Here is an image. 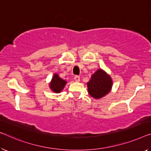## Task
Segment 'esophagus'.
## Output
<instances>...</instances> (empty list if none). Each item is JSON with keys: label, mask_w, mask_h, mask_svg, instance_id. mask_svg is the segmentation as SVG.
Segmentation results:
<instances>
[{"label": "esophagus", "mask_w": 151, "mask_h": 151, "mask_svg": "<svg viewBox=\"0 0 151 151\" xmlns=\"http://www.w3.org/2000/svg\"><path fill=\"white\" fill-rule=\"evenodd\" d=\"M74 79L76 82H79L80 81V76H75V78H74Z\"/></svg>", "instance_id": "obj_1"}]
</instances>
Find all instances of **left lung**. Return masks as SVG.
Returning <instances> with one entry per match:
<instances>
[{
  "mask_svg": "<svg viewBox=\"0 0 151 151\" xmlns=\"http://www.w3.org/2000/svg\"><path fill=\"white\" fill-rule=\"evenodd\" d=\"M112 83L111 76L104 70L98 69L87 83L88 93L95 99L102 98L111 91Z\"/></svg>",
  "mask_w": 151,
  "mask_h": 151,
  "instance_id": "8db88e82",
  "label": "left lung"
}]
</instances>
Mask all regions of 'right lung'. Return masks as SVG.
Instances as JSON below:
<instances>
[{
  "instance_id": "1",
  "label": "right lung",
  "mask_w": 151,
  "mask_h": 151,
  "mask_svg": "<svg viewBox=\"0 0 151 151\" xmlns=\"http://www.w3.org/2000/svg\"><path fill=\"white\" fill-rule=\"evenodd\" d=\"M66 83V81L60 78L58 74L55 73L52 78H51V82L49 83V87H50L51 91H53L54 93H59L64 88Z\"/></svg>"
}]
</instances>
